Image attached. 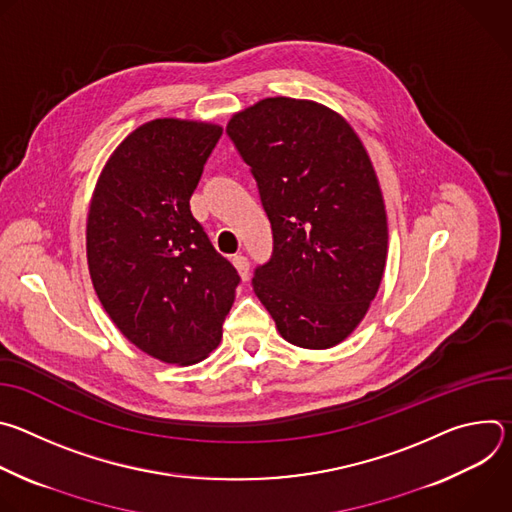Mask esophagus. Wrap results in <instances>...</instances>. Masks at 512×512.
<instances>
[{
    "mask_svg": "<svg viewBox=\"0 0 512 512\" xmlns=\"http://www.w3.org/2000/svg\"><path fill=\"white\" fill-rule=\"evenodd\" d=\"M233 265L237 267V271L243 279L249 277V259L245 255H233Z\"/></svg>",
    "mask_w": 512,
    "mask_h": 512,
    "instance_id": "obj_1",
    "label": "esophagus"
}]
</instances>
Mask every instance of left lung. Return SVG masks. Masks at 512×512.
I'll return each mask as SVG.
<instances>
[{
  "label": "left lung",
  "instance_id": "obj_1",
  "mask_svg": "<svg viewBox=\"0 0 512 512\" xmlns=\"http://www.w3.org/2000/svg\"><path fill=\"white\" fill-rule=\"evenodd\" d=\"M227 135L271 223V257L251 281L257 298L287 342H342L375 300L387 259L385 202L367 150L340 115L289 97L237 113Z\"/></svg>",
  "mask_w": 512,
  "mask_h": 512
}]
</instances>
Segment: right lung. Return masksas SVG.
I'll return each mask as SVG.
<instances>
[{"instance_id": "obj_1", "label": "right lung", "mask_w": 512, "mask_h": 512, "mask_svg": "<svg viewBox=\"0 0 512 512\" xmlns=\"http://www.w3.org/2000/svg\"><path fill=\"white\" fill-rule=\"evenodd\" d=\"M223 129L156 119L127 135L91 202L87 259L97 296L143 352L192 364L212 352L241 277L190 210Z\"/></svg>"}]
</instances>
